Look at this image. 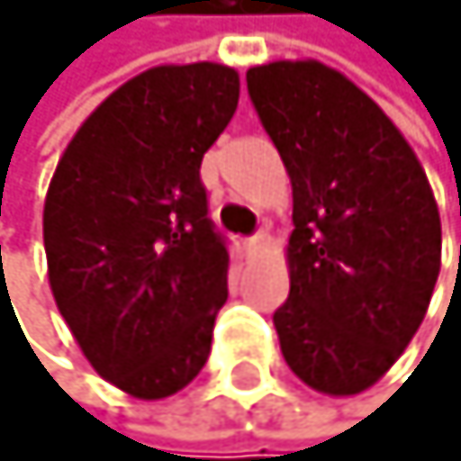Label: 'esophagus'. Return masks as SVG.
I'll use <instances>...</instances> for the list:
<instances>
[{"label":"esophagus","mask_w":461,"mask_h":461,"mask_svg":"<svg viewBox=\"0 0 461 461\" xmlns=\"http://www.w3.org/2000/svg\"><path fill=\"white\" fill-rule=\"evenodd\" d=\"M262 244H265V232H256V235H250V238H244V250H247V253L259 250Z\"/></svg>","instance_id":"34e87169"}]
</instances>
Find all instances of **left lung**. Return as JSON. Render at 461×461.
Segmentation results:
<instances>
[{"instance_id": "1", "label": "left lung", "mask_w": 461, "mask_h": 461, "mask_svg": "<svg viewBox=\"0 0 461 461\" xmlns=\"http://www.w3.org/2000/svg\"><path fill=\"white\" fill-rule=\"evenodd\" d=\"M247 92L292 178V285L274 312L283 357L321 393H360L429 307L441 271L432 187L396 124L339 70L259 65Z\"/></svg>"}]
</instances>
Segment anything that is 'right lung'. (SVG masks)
Segmentation results:
<instances>
[{
	"instance_id": "add662e5",
	"label": "right lung",
	"mask_w": 461,
	"mask_h": 461,
	"mask_svg": "<svg viewBox=\"0 0 461 461\" xmlns=\"http://www.w3.org/2000/svg\"><path fill=\"white\" fill-rule=\"evenodd\" d=\"M235 106L232 68H151L88 115L50 181L59 312L88 364L131 396H172L208 360L229 250L199 167Z\"/></svg>"
}]
</instances>
